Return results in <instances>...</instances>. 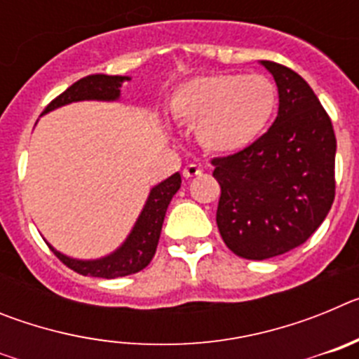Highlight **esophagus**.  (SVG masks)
Masks as SVG:
<instances>
[{"instance_id": "obj_1", "label": "esophagus", "mask_w": 359, "mask_h": 359, "mask_svg": "<svg viewBox=\"0 0 359 359\" xmlns=\"http://www.w3.org/2000/svg\"><path fill=\"white\" fill-rule=\"evenodd\" d=\"M199 174H203V169H201V167H199V165L190 163V165H187L185 169H183V176H185L187 180H190V177L199 176Z\"/></svg>"}]
</instances>
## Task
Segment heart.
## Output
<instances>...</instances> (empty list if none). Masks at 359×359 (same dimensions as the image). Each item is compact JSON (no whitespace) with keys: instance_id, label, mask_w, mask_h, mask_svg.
I'll return each mask as SVG.
<instances>
[{"instance_id":"1","label":"heart","mask_w":359,"mask_h":359,"mask_svg":"<svg viewBox=\"0 0 359 359\" xmlns=\"http://www.w3.org/2000/svg\"><path fill=\"white\" fill-rule=\"evenodd\" d=\"M277 100V88L264 75L214 72L180 86L170 111L182 122L198 123L196 135L203 147L231 154L264 135Z\"/></svg>"}]
</instances>
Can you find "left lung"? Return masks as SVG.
Masks as SVG:
<instances>
[{
  "label": "left lung",
  "mask_w": 359,
  "mask_h": 359,
  "mask_svg": "<svg viewBox=\"0 0 359 359\" xmlns=\"http://www.w3.org/2000/svg\"><path fill=\"white\" fill-rule=\"evenodd\" d=\"M261 62L278 88L273 126L244 151L212 160V176L221 187L219 233L248 261H264L306 243L331 210L336 192L331 118L298 73Z\"/></svg>",
  "instance_id": "8db88e82"
}]
</instances>
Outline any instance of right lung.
<instances>
[{"mask_svg":"<svg viewBox=\"0 0 359 359\" xmlns=\"http://www.w3.org/2000/svg\"><path fill=\"white\" fill-rule=\"evenodd\" d=\"M123 81H128V77H120V75H88V77L69 86L68 90L62 91L59 97L53 98L52 102L44 107L43 113H48V111L65 106V104L77 102V100H115V98H118L120 86H122ZM180 187H182L180 172L172 174L165 182H161L160 185L154 187L151 190V194H149V199L145 203L140 217H138L135 228H133L131 236L109 257H104V259H98V261H75V259H69V257L55 252L52 246L50 248L55 253L57 259L62 261V264H66L77 273L84 275V277L116 278L138 273L152 261V257L156 253L165 212H167L170 199L180 190Z\"/></svg>","mask_w":359,"mask_h":359,"instance_id":"add662e5","label":"right lung"}]
</instances>
